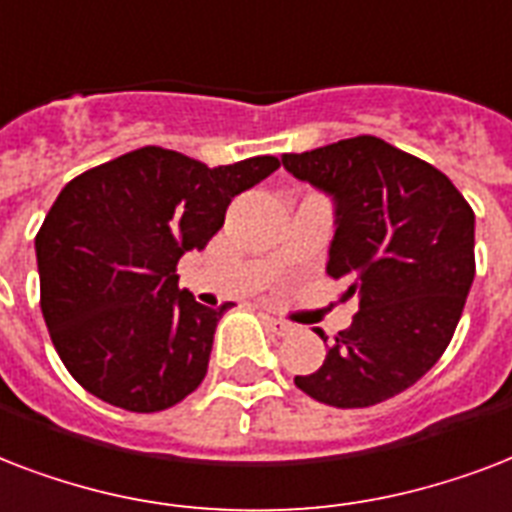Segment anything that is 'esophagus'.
<instances>
[{
	"label": "esophagus",
	"mask_w": 512,
	"mask_h": 512,
	"mask_svg": "<svg viewBox=\"0 0 512 512\" xmlns=\"http://www.w3.org/2000/svg\"><path fill=\"white\" fill-rule=\"evenodd\" d=\"M264 323H267V328L275 336H288L293 331V326H291V323H288V320L275 318V315H264Z\"/></svg>",
	"instance_id": "obj_1"
}]
</instances>
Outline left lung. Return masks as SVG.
<instances>
[{
    "instance_id": "left-lung-1",
    "label": "left lung",
    "mask_w": 512,
    "mask_h": 512,
    "mask_svg": "<svg viewBox=\"0 0 512 512\" xmlns=\"http://www.w3.org/2000/svg\"><path fill=\"white\" fill-rule=\"evenodd\" d=\"M301 181L336 197L326 272L360 310L315 374L293 382L336 408L408 390L438 363L475 277V213L451 178L376 136L283 154Z\"/></svg>"
}]
</instances>
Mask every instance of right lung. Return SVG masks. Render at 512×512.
Masks as SVG:
<instances>
[{
	"label": "right lung",
	"instance_id": "1",
	"mask_svg": "<svg viewBox=\"0 0 512 512\" xmlns=\"http://www.w3.org/2000/svg\"><path fill=\"white\" fill-rule=\"evenodd\" d=\"M280 168L277 157L208 168L141 146L63 186L37 232L39 307L63 366L125 411L176 406L208 374L216 323L178 288V259L205 248L232 197Z\"/></svg>",
	"mask_w": 512,
	"mask_h": 512
}]
</instances>
